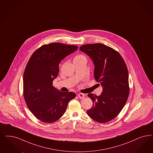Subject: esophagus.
<instances>
[{"label":"esophagus","instance_id":"1","mask_svg":"<svg viewBox=\"0 0 153 153\" xmlns=\"http://www.w3.org/2000/svg\"><path fill=\"white\" fill-rule=\"evenodd\" d=\"M78 96L79 97L80 99H84V98H85V95L84 94H82V93H80V94H78Z\"/></svg>","mask_w":153,"mask_h":153}]
</instances>
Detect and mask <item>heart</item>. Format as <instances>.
Here are the masks:
<instances>
[{
  "label": "heart",
  "instance_id": "obj_1",
  "mask_svg": "<svg viewBox=\"0 0 153 153\" xmlns=\"http://www.w3.org/2000/svg\"><path fill=\"white\" fill-rule=\"evenodd\" d=\"M83 59H86V58L84 55H83V54H77L74 57L73 61H74V62H78V61L83 60Z\"/></svg>",
  "mask_w": 153,
  "mask_h": 153
}]
</instances>
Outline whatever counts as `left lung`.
<instances>
[{"label": "left lung", "mask_w": 153, "mask_h": 153, "mask_svg": "<svg viewBox=\"0 0 153 153\" xmlns=\"http://www.w3.org/2000/svg\"><path fill=\"white\" fill-rule=\"evenodd\" d=\"M80 50L93 61L95 79L102 87L100 96L88 94L94 104L87 113L98 123H107L117 116L129 96V74L126 63L118 51L102 44H85L81 46Z\"/></svg>", "instance_id": "obj_1"}]
</instances>
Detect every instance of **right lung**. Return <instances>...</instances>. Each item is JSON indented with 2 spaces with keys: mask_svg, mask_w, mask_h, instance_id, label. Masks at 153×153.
Here are the masks:
<instances>
[{
  "mask_svg": "<svg viewBox=\"0 0 153 153\" xmlns=\"http://www.w3.org/2000/svg\"><path fill=\"white\" fill-rule=\"evenodd\" d=\"M78 46L54 42L41 46L33 53L23 76V94L27 105L34 116L46 123L60 119L68 102L75 98L73 92H61L53 85L59 73V64L76 51Z\"/></svg>",
  "mask_w": 153,
  "mask_h": 153,
  "instance_id": "obj_1",
  "label": "right lung"
}]
</instances>
